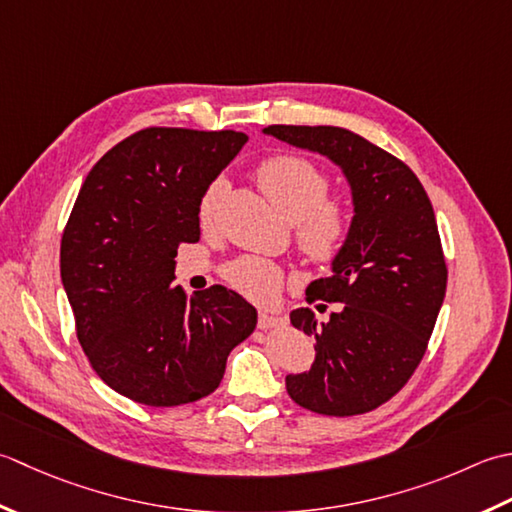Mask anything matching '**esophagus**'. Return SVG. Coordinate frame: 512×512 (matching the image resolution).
Returning a JSON list of instances; mask_svg holds the SVG:
<instances>
[{
    "label": "esophagus",
    "instance_id": "34e87169",
    "mask_svg": "<svg viewBox=\"0 0 512 512\" xmlns=\"http://www.w3.org/2000/svg\"><path fill=\"white\" fill-rule=\"evenodd\" d=\"M278 325H283V320H280L278 316H271V314H267V311H260V316H258L260 329H274Z\"/></svg>",
    "mask_w": 512,
    "mask_h": 512
}]
</instances>
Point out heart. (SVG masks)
I'll list each match as a JSON object with an SVG mask.
<instances>
[{
	"instance_id": "1",
	"label": "heart",
	"mask_w": 512,
	"mask_h": 512,
	"mask_svg": "<svg viewBox=\"0 0 512 512\" xmlns=\"http://www.w3.org/2000/svg\"><path fill=\"white\" fill-rule=\"evenodd\" d=\"M258 187L269 203L294 223V241L311 265L327 267L336 263L351 236V207L338 196H329L331 181L325 170L302 156L280 154L260 163ZM225 183L214 181L198 203V221L212 227ZM229 285L247 298L271 302L283 287V269L260 256H241L225 269Z\"/></svg>"
}]
</instances>
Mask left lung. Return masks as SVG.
Returning a JSON list of instances; mask_svg holds the SVG:
<instances>
[{"label":"left lung","instance_id":"left-lung-1","mask_svg":"<svg viewBox=\"0 0 512 512\" xmlns=\"http://www.w3.org/2000/svg\"><path fill=\"white\" fill-rule=\"evenodd\" d=\"M271 134L340 165L351 185V236L307 302H340L327 322L309 307L291 325L316 340L307 373L287 375L289 398L322 415H360L398 393L422 362L446 294L433 205L409 165L333 125H269ZM327 305H318L325 309Z\"/></svg>","mask_w":512,"mask_h":512}]
</instances>
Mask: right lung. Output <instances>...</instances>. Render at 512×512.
I'll return each instance as SVG.
<instances>
[{
  "mask_svg": "<svg viewBox=\"0 0 512 512\" xmlns=\"http://www.w3.org/2000/svg\"><path fill=\"white\" fill-rule=\"evenodd\" d=\"M243 132L145 128L83 181L61 236V283L77 338L110 389L139 404L210 395L258 314L232 289L187 298L172 285L176 249L196 243L198 203L241 152Z\"/></svg>",
  "mask_w": 512,
  "mask_h": 512,
  "instance_id": "obj_1",
  "label": "right lung"
}]
</instances>
